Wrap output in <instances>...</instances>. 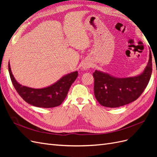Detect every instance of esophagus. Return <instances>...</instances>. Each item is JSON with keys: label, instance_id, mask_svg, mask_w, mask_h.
<instances>
[{"label": "esophagus", "instance_id": "1", "mask_svg": "<svg viewBox=\"0 0 157 157\" xmlns=\"http://www.w3.org/2000/svg\"><path fill=\"white\" fill-rule=\"evenodd\" d=\"M90 67H91V64H90V63H85V64H84L82 68H83L84 70H86V69H89Z\"/></svg>", "mask_w": 157, "mask_h": 157}]
</instances>
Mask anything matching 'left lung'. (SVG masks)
I'll return each mask as SVG.
<instances>
[{"instance_id": "1", "label": "left lung", "mask_w": 157, "mask_h": 157, "mask_svg": "<svg viewBox=\"0 0 157 157\" xmlns=\"http://www.w3.org/2000/svg\"><path fill=\"white\" fill-rule=\"evenodd\" d=\"M152 56L149 51L148 64L143 73L137 77L116 78L96 70L94 96L101 105L115 108L127 105L138 98L148 84L152 73Z\"/></svg>"}]
</instances>
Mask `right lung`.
<instances>
[{
    "label": "right lung",
    "instance_id": "obj_1",
    "mask_svg": "<svg viewBox=\"0 0 157 157\" xmlns=\"http://www.w3.org/2000/svg\"><path fill=\"white\" fill-rule=\"evenodd\" d=\"M8 71L12 82L18 94L27 103L42 108H52L59 106L64 101L69 90L78 77V72L64 76L50 86L41 89L26 87L19 84L14 78L8 63Z\"/></svg>",
    "mask_w": 157,
    "mask_h": 157
}]
</instances>
